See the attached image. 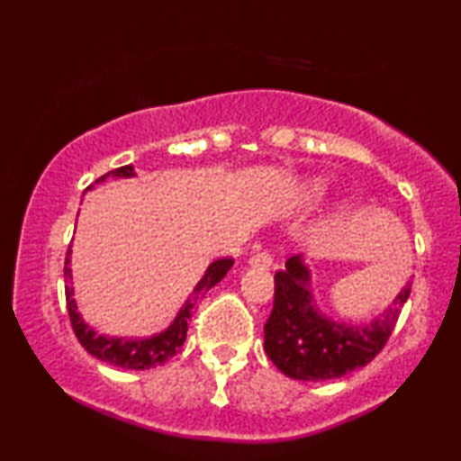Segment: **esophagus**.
<instances>
[{
  "label": "esophagus",
  "instance_id": "esophagus-1",
  "mask_svg": "<svg viewBox=\"0 0 461 461\" xmlns=\"http://www.w3.org/2000/svg\"><path fill=\"white\" fill-rule=\"evenodd\" d=\"M249 264L256 268H268V267H273V256H270V251L260 249L249 258Z\"/></svg>",
  "mask_w": 461,
  "mask_h": 461
}]
</instances>
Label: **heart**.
<instances>
[{"instance_id":"obj_1","label":"heart","mask_w":461,"mask_h":461,"mask_svg":"<svg viewBox=\"0 0 461 461\" xmlns=\"http://www.w3.org/2000/svg\"><path fill=\"white\" fill-rule=\"evenodd\" d=\"M325 193H327L325 182H321V180H308L306 185L300 188V201H302V203H304V205L319 203V201L325 197Z\"/></svg>"}]
</instances>
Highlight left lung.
Returning a JSON list of instances; mask_svg holds the SVG:
<instances>
[{"mask_svg":"<svg viewBox=\"0 0 461 461\" xmlns=\"http://www.w3.org/2000/svg\"><path fill=\"white\" fill-rule=\"evenodd\" d=\"M409 294L411 283L402 287L384 314L367 325L336 323L317 311L308 267L300 256H292L285 268L275 275V304L264 323V350L294 380L342 377L380 355Z\"/></svg>","mask_w":461,"mask_h":461,"instance_id":"1","label":"left lung"}]
</instances>
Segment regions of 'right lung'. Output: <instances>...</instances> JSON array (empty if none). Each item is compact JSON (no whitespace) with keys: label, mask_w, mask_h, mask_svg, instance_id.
I'll return each mask as SVG.
<instances>
[{"label":"right lung","mask_w":461,"mask_h":461,"mask_svg":"<svg viewBox=\"0 0 461 461\" xmlns=\"http://www.w3.org/2000/svg\"><path fill=\"white\" fill-rule=\"evenodd\" d=\"M109 176H115V178H130L134 176V167L131 166H123L117 169H111L104 176H100V180L109 178ZM71 248L67 251V260H65V276L67 281L71 279ZM232 267V258H222V260H216L210 264V268L205 270L203 279L197 283L194 287L193 298L186 300V304L180 308L178 317L174 319V323L167 327L166 331L157 333V336L144 338V339H125V338H106V336H98L96 331L90 330L84 323V319L79 317L77 306H75L73 300V287L65 285V295H67V311L68 317H71V325L73 331L81 346L90 352L92 357L100 358V361L115 365V367H123V369H150L157 367V365H163L167 358H172L176 352H180L182 344L186 339V330H188V321H191L194 308L203 295L210 292V289L224 279V275L229 273Z\"/></svg>","instance_id":"add662e5"}]
</instances>
